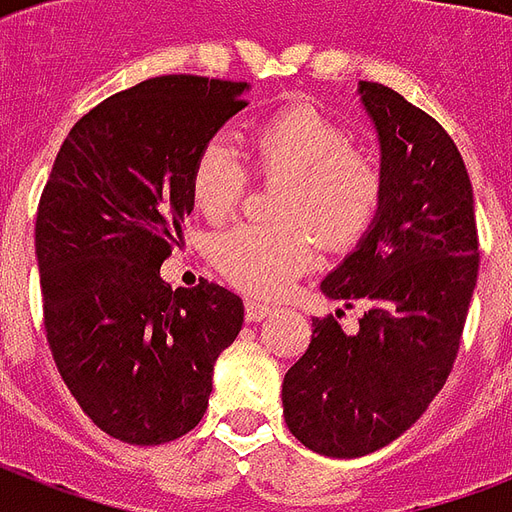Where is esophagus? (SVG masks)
Returning <instances> with one entry per match:
<instances>
[{
	"mask_svg": "<svg viewBox=\"0 0 512 512\" xmlns=\"http://www.w3.org/2000/svg\"><path fill=\"white\" fill-rule=\"evenodd\" d=\"M273 308L271 305L260 303V300H247V305H244V313H247V321H263L268 313H271Z\"/></svg>",
	"mask_w": 512,
	"mask_h": 512,
	"instance_id": "34e87169",
	"label": "esophagus"
}]
</instances>
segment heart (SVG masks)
<instances>
[{"instance_id":"heart-1","label":"heart","mask_w":512,"mask_h":512,"mask_svg":"<svg viewBox=\"0 0 512 512\" xmlns=\"http://www.w3.org/2000/svg\"><path fill=\"white\" fill-rule=\"evenodd\" d=\"M257 175L281 180L276 225H233L212 244L217 271L252 295H281L319 252L350 247L369 233L385 204L388 175L372 148L313 103H292L247 132ZM247 167L225 140H207L191 164V201L207 220H225L247 191Z\"/></svg>"}]
</instances>
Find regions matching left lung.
Here are the masks:
<instances>
[{
    "instance_id": "obj_1",
    "label": "left lung",
    "mask_w": 512,
    "mask_h": 512,
    "mask_svg": "<svg viewBox=\"0 0 512 512\" xmlns=\"http://www.w3.org/2000/svg\"><path fill=\"white\" fill-rule=\"evenodd\" d=\"M388 175L385 204L324 295L366 313L356 335L313 319L284 374L292 436L327 457H364L409 430L444 388L478 279L473 185L449 132L385 84L361 82Z\"/></svg>"
}]
</instances>
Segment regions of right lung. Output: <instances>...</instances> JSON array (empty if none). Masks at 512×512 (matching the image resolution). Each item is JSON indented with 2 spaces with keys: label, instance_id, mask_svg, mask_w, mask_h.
Here are the masks:
<instances>
[{
  "label": "right lung",
  "instance_id": "add662e5",
  "mask_svg": "<svg viewBox=\"0 0 512 512\" xmlns=\"http://www.w3.org/2000/svg\"><path fill=\"white\" fill-rule=\"evenodd\" d=\"M247 82L170 74L84 114L36 209V260L52 358L84 414L124 444L199 425L212 369L244 321L215 281L170 289L159 268L191 215V164Z\"/></svg>",
  "mask_w": 512,
  "mask_h": 512
}]
</instances>
